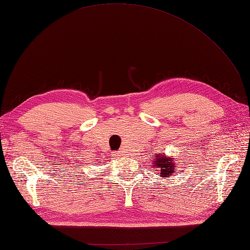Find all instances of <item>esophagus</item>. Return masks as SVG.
Segmentation results:
<instances>
[{
  "instance_id": "1",
  "label": "esophagus",
  "mask_w": 250,
  "mask_h": 250,
  "mask_svg": "<svg viewBox=\"0 0 250 250\" xmlns=\"http://www.w3.org/2000/svg\"><path fill=\"white\" fill-rule=\"evenodd\" d=\"M115 155H117V156H121V153L119 152V153H115Z\"/></svg>"
}]
</instances>
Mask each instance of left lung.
Listing matches in <instances>:
<instances>
[{
	"label": "left lung",
	"instance_id": "left-lung-1",
	"mask_svg": "<svg viewBox=\"0 0 250 250\" xmlns=\"http://www.w3.org/2000/svg\"><path fill=\"white\" fill-rule=\"evenodd\" d=\"M155 159L153 168L155 169H159L158 171L160 172V177L161 179H167L170 178L171 175L175 173V171H177L176 167H177V163H175V159L172 156H167L166 154H164L163 152L155 154V156H153Z\"/></svg>",
	"mask_w": 250,
	"mask_h": 250
}]
</instances>
